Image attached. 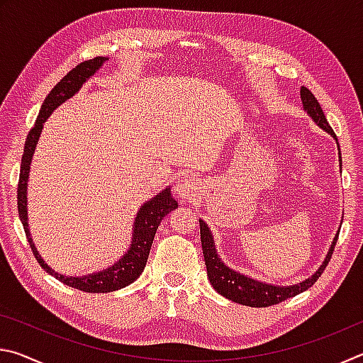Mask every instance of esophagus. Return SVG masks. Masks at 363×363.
Returning <instances> with one entry per match:
<instances>
[{
    "label": "esophagus",
    "instance_id": "esophagus-1",
    "mask_svg": "<svg viewBox=\"0 0 363 363\" xmlns=\"http://www.w3.org/2000/svg\"><path fill=\"white\" fill-rule=\"evenodd\" d=\"M176 192L184 200H187V201L195 200L201 192L200 181L195 179V177H192V176L182 177V179L177 181V184H176Z\"/></svg>",
    "mask_w": 363,
    "mask_h": 363
}]
</instances>
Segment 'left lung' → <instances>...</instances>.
Wrapping results in <instances>:
<instances>
[{
	"label": "left lung",
	"mask_w": 363,
	"mask_h": 363,
	"mask_svg": "<svg viewBox=\"0 0 363 363\" xmlns=\"http://www.w3.org/2000/svg\"><path fill=\"white\" fill-rule=\"evenodd\" d=\"M301 101H303L304 110L312 116L318 126L323 128L325 131L330 133L331 136L336 139L335 131L331 130L328 125L327 118H325V113L320 107V104L315 99V96L311 93L307 88H301ZM337 140V139H336ZM340 147V145H337ZM340 235V233H337ZM337 235L335 237L333 245L328 251L327 257L320 267H318L317 272L312 275L311 279L301 281L299 285H291V286H274L267 284H261V281H256L250 277H245V275L235 272V270L229 269L224 266V262L220 261V257L216 253V248H214V240L211 235V230L208 229L205 220H200V238H201V248H203V256H205V264L208 270V277L214 290L219 294H223L227 299L233 301V303L250 306V307H267L279 304L281 301L288 298L296 296V294L306 291L307 288H311L315 284L317 279L320 277L325 267L328 266L331 259V255L335 251V245L337 242Z\"/></svg>",
	"instance_id": "1"
}]
</instances>
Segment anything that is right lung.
Instances as JSON below:
<instances>
[{"label":"right lung","mask_w":363,"mask_h":363,"mask_svg":"<svg viewBox=\"0 0 363 363\" xmlns=\"http://www.w3.org/2000/svg\"><path fill=\"white\" fill-rule=\"evenodd\" d=\"M107 57H94L84 62L78 64L75 69H72L67 75L60 79V82L54 86L51 93L43 102L41 110L36 118L35 125L30 133L27 134L26 147H23V155L21 163V174H19V186H17V210H19V218L22 220L23 230H26L27 240L30 243V248L33 251V256L36 257L40 266L46 270L48 274H51L52 277L62 281L64 285H69L77 290H82L86 293H108L125 288L130 284H133L145 267L147 257L150 253V247L153 243V237L158 229L162 219L167 216L169 211H173L177 208V201L173 199L169 189L163 190L162 194L157 195L155 199L140 208L134 223V232H133V243L131 248L128 250V253L121 257V259L113 264L112 267H108L102 272L89 274L84 277H67V275H60L48 266V264L41 259L38 251H36L35 245L32 242L27 223V181H28V171H30V162H32L33 152L36 143H38L40 133L43 130V123L46 121L49 115L52 113L54 108H57L60 104L65 102L69 97H72L77 91L82 88V84L88 79L91 75H94L96 70H99V67L106 62Z\"/></svg>","instance_id":"obj_1"}]
</instances>
